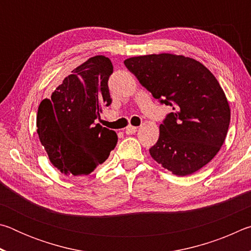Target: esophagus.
<instances>
[{
    "instance_id": "esophagus-1",
    "label": "esophagus",
    "mask_w": 251,
    "mask_h": 251,
    "mask_svg": "<svg viewBox=\"0 0 251 251\" xmlns=\"http://www.w3.org/2000/svg\"><path fill=\"white\" fill-rule=\"evenodd\" d=\"M136 131H137V127L129 125V126H127L125 133H126L127 135H133V134L136 133Z\"/></svg>"
}]
</instances>
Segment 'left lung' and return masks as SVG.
<instances>
[{
	"instance_id": "obj_1",
	"label": "left lung",
	"mask_w": 251,
	"mask_h": 251,
	"mask_svg": "<svg viewBox=\"0 0 251 251\" xmlns=\"http://www.w3.org/2000/svg\"><path fill=\"white\" fill-rule=\"evenodd\" d=\"M124 64L156 100L173 107L150 150L151 158L177 176L209 163L230 122L227 97L214 74L196 59L169 53L129 57Z\"/></svg>"
}]
</instances>
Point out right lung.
I'll use <instances>...</instances> for the list:
<instances>
[{"instance_id": "add662e5", "label": "right lung", "mask_w": 251, "mask_h": 251, "mask_svg": "<svg viewBox=\"0 0 251 251\" xmlns=\"http://www.w3.org/2000/svg\"><path fill=\"white\" fill-rule=\"evenodd\" d=\"M113 64L96 55L72 71L41 101L37 134L50 164L65 176L90 175L103 164L117 143V135L95 120L110 104L108 78Z\"/></svg>"}]
</instances>
